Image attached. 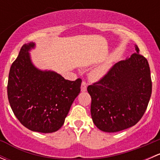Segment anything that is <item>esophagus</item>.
Masks as SVG:
<instances>
[{
	"label": "esophagus",
	"mask_w": 160,
	"mask_h": 160,
	"mask_svg": "<svg viewBox=\"0 0 160 160\" xmlns=\"http://www.w3.org/2000/svg\"><path fill=\"white\" fill-rule=\"evenodd\" d=\"M87 87H88V84L85 81H83L81 83V91L85 92L87 91Z\"/></svg>",
	"instance_id": "esophagus-1"
}]
</instances>
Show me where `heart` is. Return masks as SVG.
<instances>
[{"label":"heart","mask_w":160,"mask_h":160,"mask_svg":"<svg viewBox=\"0 0 160 160\" xmlns=\"http://www.w3.org/2000/svg\"><path fill=\"white\" fill-rule=\"evenodd\" d=\"M106 72H107V70H106L105 68L101 67V68L97 69V70L94 71V76L97 78H100V77H103V76L106 73Z\"/></svg>","instance_id":"obj_1"}]
</instances>
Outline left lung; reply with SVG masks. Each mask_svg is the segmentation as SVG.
Listing matches in <instances>:
<instances>
[{
    "instance_id": "1",
    "label": "left lung",
    "mask_w": 160,
    "mask_h": 160,
    "mask_svg": "<svg viewBox=\"0 0 160 160\" xmlns=\"http://www.w3.org/2000/svg\"><path fill=\"white\" fill-rule=\"evenodd\" d=\"M136 53L114 64L97 83L90 85V113L100 130L117 132L135 125L144 114L152 93L147 59Z\"/></svg>"
}]
</instances>
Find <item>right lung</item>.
Masks as SVG:
<instances>
[{
    "label": "right lung",
    "instance_id": "1",
    "mask_svg": "<svg viewBox=\"0 0 160 160\" xmlns=\"http://www.w3.org/2000/svg\"><path fill=\"white\" fill-rule=\"evenodd\" d=\"M35 43L25 44L11 65L8 98L14 115L33 132L52 133L62 126L71 105L80 92L82 80H65L52 70L35 67L29 51Z\"/></svg>",
    "mask_w": 160,
    "mask_h": 160
}]
</instances>
